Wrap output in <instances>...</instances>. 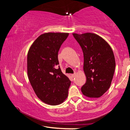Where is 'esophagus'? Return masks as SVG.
Segmentation results:
<instances>
[{
  "mask_svg": "<svg viewBox=\"0 0 130 130\" xmlns=\"http://www.w3.org/2000/svg\"><path fill=\"white\" fill-rule=\"evenodd\" d=\"M71 76H72V77H75V76H76V73H74V74H71Z\"/></svg>",
  "mask_w": 130,
  "mask_h": 130,
  "instance_id": "obj_1",
  "label": "esophagus"
}]
</instances>
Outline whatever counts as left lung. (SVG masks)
<instances>
[{"instance_id": "obj_1", "label": "left lung", "mask_w": 130, "mask_h": 130, "mask_svg": "<svg viewBox=\"0 0 130 130\" xmlns=\"http://www.w3.org/2000/svg\"><path fill=\"white\" fill-rule=\"evenodd\" d=\"M73 36L82 49L84 71L86 83L81 87L84 95L98 98L107 91L111 84L115 69V59L109 44L93 33Z\"/></svg>"}]
</instances>
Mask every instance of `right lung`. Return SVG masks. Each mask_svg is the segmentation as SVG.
Listing matches in <instances>:
<instances>
[{
	"instance_id": "right-lung-1",
	"label": "right lung",
	"mask_w": 130,
	"mask_h": 130,
	"mask_svg": "<svg viewBox=\"0 0 130 130\" xmlns=\"http://www.w3.org/2000/svg\"><path fill=\"white\" fill-rule=\"evenodd\" d=\"M69 33L47 32L39 36L27 53L28 80L37 97L46 104L62 103L68 95L71 84L62 73L59 65L58 53Z\"/></svg>"
}]
</instances>
